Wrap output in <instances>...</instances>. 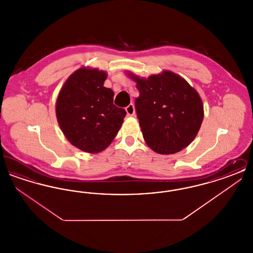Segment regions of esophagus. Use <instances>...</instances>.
Wrapping results in <instances>:
<instances>
[{"label":"esophagus","instance_id":"34e87169","mask_svg":"<svg viewBox=\"0 0 253 253\" xmlns=\"http://www.w3.org/2000/svg\"><path fill=\"white\" fill-rule=\"evenodd\" d=\"M126 112H127V114H128V116H133L134 115V113H135V109H134V106H133V104L131 103V104H129L126 108Z\"/></svg>","mask_w":253,"mask_h":253}]
</instances>
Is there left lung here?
I'll return each instance as SVG.
<instances>
[{"mask_svg":"<svg viewBox=\"0 0 253 253\" xmlns=\"http://www.w3.org/2000/svg\"><path fill=\"white\" fill-rule=\"evenodd\" d=\"M132 79L139 91L134 106L148 146L158 154L170 155L191 144L204 117L198 93L169 71L147 80Z\"/></svg>","mask_w":253,"mask_h":253,"instance_id":"8db88e82","label":"left lung"}]
</instances>
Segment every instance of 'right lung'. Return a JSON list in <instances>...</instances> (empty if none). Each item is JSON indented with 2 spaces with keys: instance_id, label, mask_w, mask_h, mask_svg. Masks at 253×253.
Segmentation results:
<instances>
[{
  "instance_id": "add662e5",
  "label": "right lung",
  "mask_w": 253,
  "mask_h": 253,
  "mask_svg": "<svg viewBox=\"0 0 253 253\" xmlns=\"http://www.w3.org/2000/svg\"><path fill=\"white\" fill-rule=\"evenodd\" d=\"M106 73L80 68L60 90L56 104L60 129L71 144L86 153L106 149L126 116L117 107L114 92L103 86Z\"/></svg>"
}]
</instances>
